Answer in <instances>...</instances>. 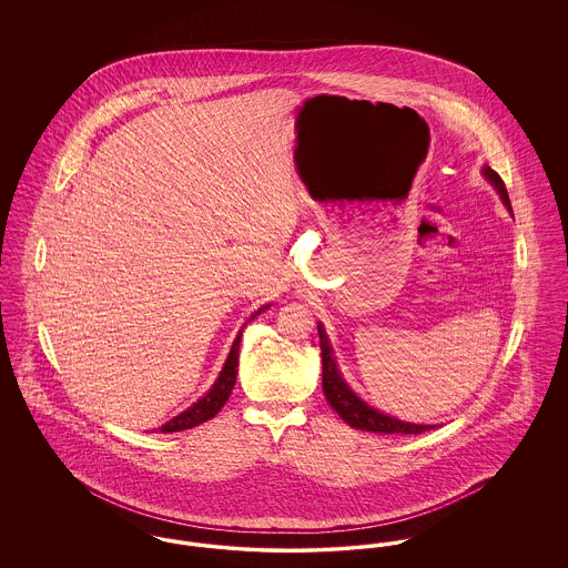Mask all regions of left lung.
<instances>
[{"label": "left lung", "mask_w": 568, "mask_h": 568, "mask_svg": "<svg viewBox=\"0 0 568 568\" xmlns=\"http://www.w3.org/2000/svg\"><path fill=\"white\" fill-rule=\"evenodd\" d=\"M484 176L494 185V190L498 191L503 204L507 206V211L511 213V200L507 187L503 183V179L498 176L496 170H491L489 165H484ZM320 329V347H322V368H324V394L329 406L343 417V422H347L355 430H366V433L377 434H422L426 430H433L434 426H424V424H408L400 422L392 415H385L377 408L366 405L352 387L345 383V378L341 377L332 345L325 336L324 325H317Z\"/></svg>", "instance_id": "left-lung-1"}]
</instances>
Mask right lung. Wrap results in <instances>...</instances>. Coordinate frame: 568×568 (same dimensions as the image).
<instances>
[{
    "mask_svg": "<svg viewBox=\"0 0 568 568\" xmlns=\"http://www.w3.org/2000/svg\"><path fill=\"white\" fill-rule=\"evenodd\" d=\"M268 306H271V304H266V306H262L260 311H255V313L246 320V324H248L251 320H255L260 313H264ZM241 336H243V327H241L236 341L232 343L230 355H227V359H225V364H223L219 377H216L215 383H213V387L209 389V394H206L204 398H200L197 403H193L187 410H183V413H179L176 417H172L168 424H163L162 428H160L163 434L181 433V430L195 428V426H200V424L213 419L216 413L221 410V406L227 403V398H230V394H232V389H234V385H236V375H239Z\"/></svg>",
    "mask_w": 568,
    "mask_h": 568,
    "instance_id": "right-lung-1",
    "label": "right lung"
}]
</instances>
